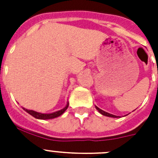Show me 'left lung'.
<instances>
[{
	"label": "left lung",
	"mask_w": 158,
	"mask_h": 158,
	"mask_svg": "<svg viewBox=\"0 0 158 158\" xmlns=\"http://www.w3.org/2000/svg\"><path fill=\"white\" fill-rule=\"evenodd\" d=\"M95 108L98 110V112H99V113L102 114V115H104V116H108V117H113V118L119 117V116H115V115H112V114H110V113H108V112H104V111H103V110L100 109V108H99L98 107H96V106H95Z\"/></svg>",
	"instance_id": "8db88e82"
}]
</instances>
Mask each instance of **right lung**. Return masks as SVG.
I'll return each instance as SVG.
<instances>
[{"label": "right lung", "mask_w": 158, "mask_h": 158, "mask_svg": "<svg viewBox=\"0 0 158 158\" xmlns=\"http://www.w3.org/2000/svg\"><path fill=\"white\" fill-rule=\"evenodd\" d=\"M69 106V102L67 103V105L65 106L63 109L59 110V111H57V112H52V113H41V112H35L34 110H29L26 109L25 108H22L26 112L31 115L32 116H34V118L36 119H39V120H50V119H54V118L59 117V116H61L62 114H63V112L67 109Z\"/></svg>", "instance_id": "add662e5"}]
</instances>
